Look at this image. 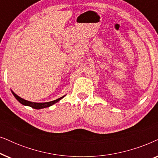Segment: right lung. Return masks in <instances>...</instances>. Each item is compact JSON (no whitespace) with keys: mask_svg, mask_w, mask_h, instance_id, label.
I'll return each mask as SVG.
<instances>
[{"mask_svg":"<svg viewBox=\"0 0 158 158\" xmlns=\"http://www.w3.org/2000/svg\"><path fill=\"white\" fill-rule=\"evenodd\" d=\"M11 93H12V94L14 95V96L15 97V98H16V100L18 101L19 103H21V104L24 105V106H30V107L33 108V109H44V108L51 106H52L53 104H55V103H57L58 101H60L62 98H63L65 96V95H64V96L60 97V98L56 99V100L49 101V102L35 103V102H31V101H27V100H25V99L21 98V97L17 96V95L15 94L13 90H11Z\"/></svg>","mask_w":158,"mask_h":158,"instance_id":"add662e5","label":"right lung"}]
</instances>
